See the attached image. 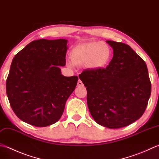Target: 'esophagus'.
<instances>
[{
  "mask_svg": "<svg viewBox=\"0 0 159 159\" xmlns=\"http://www.w3.org/2000/svg\"><path fill=\"white\" fill-rule=\"evenodd\" d=\"M83 83H82V81L80 80H79V81H78V83H77V86L78 87H80V86H83Z\"/></svg>",
  "mask_w": 159,
  "mask_h": 159,
  "instance_id": "obj_1",
  "label": "esophagus"
}]
</instances>
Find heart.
I'll use <instances>...</instances> for the list:
<instances>
[{"instance_id":"b5f03b06","label":"heart","mask_w":159,"mask_h":159,"mask_svg":"<svg viewBox=\"0 0 159 159\" xmlns=\"http://www.w3.org/2000/svg\"><path fill=\"white\" fill-rule=\"evenodd\" d=\"M111 57V49L107 43L92 41L81 43L72 48L70 58L71 63L68 66L86 67L92 70L103 69L109 63Z\"/></svg>"}]
</instances>
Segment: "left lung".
Listing matches in <instances>:
<instances>
[{
	"label": "left lung",
	"mask_w": 159,
	"mask_h": 159,
	"mask_svg": "<svg viewBox=\"0 0 159 159\" xmlns=\"http://www.w3.org/2000/svg\"><path fill=\"white\" fill-rule=\"evenodd\" d=\"M113 49L108 66L79 75L87 89L89 112L96 123L110 129L125 127L143 114L151 94L145 61L128 45L106 41Z\"/></svg>",
	"instance_id": "obj_1"
}]
</instances>
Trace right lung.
Here are the masks:
<instances>
[{
  "label": "right lung",
  "mask_w": 159,
  "mask_h": 159,
  "mask_svg": "<svg viewBox=\"0 0 159 159\" xmlns=\"http://www.w3.org/2000/svg\"><path fill=\"white\" fill-rule=\"evenodd\" d=\"M66 39H39L30 43L12 60L6 81L9 103L19 119L36 127L60 119L78 77L64 76Z\"/></svg>",
  "instance_id": "obj_1"
}]
</instances>
